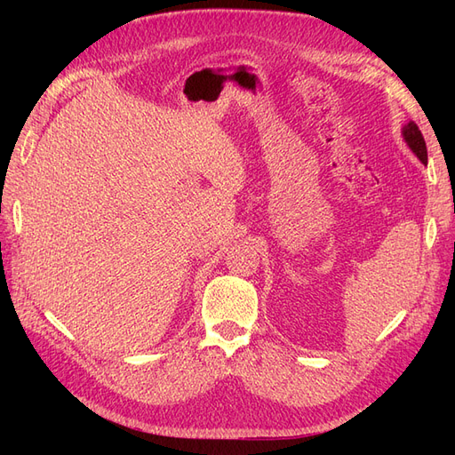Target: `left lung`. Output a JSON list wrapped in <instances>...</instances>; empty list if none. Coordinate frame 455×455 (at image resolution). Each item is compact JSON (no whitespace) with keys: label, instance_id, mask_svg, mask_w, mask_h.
Here are the masks:
<instances>
[{"label":"left lung","instance_id":"1","mask_svg":"<svg viewBox=\"0 0 455 455\" xmlns=\"http://www.w3.org/2000/svg\"><path fill=\"white\" fill-rule=\"evenodd\" d=\"M403 134H404V140L410 146V149L414 151V154L419 157L421 163H427V146H425L423 134H421V131H419V127L416 125V123L410 121L408 125H404Z\"/></svg>","mask_w":455,"mask_h":455}]
</instances>
